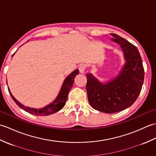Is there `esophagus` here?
<instances>
[{
	"label": "esophagus",
	"mask_w": 156,
	"mask_h": 156,
	"mask_svg": "<svg viewBox=\"0 0 156 156\" xmlns=\"http://www.w3.org/2000/svg\"><path fill=\"white\" fill-rule=\"evenodd\" d=\"M86 68H87V65L84 64H82L80 66H79V72H80L81 74H83Z\"/></svg>",
	"instance_id": "obj_1"
}]
</instances>
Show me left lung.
<instances>
[{"instance_id":"8db88e82","label":"left lung","mask_w":156,"mask_h":156,"mask_svg":"<svg viewBox=\"0 0 156 156\" xmlns=\"http://www.w3.org/2000/svg\"><path fill=\"white\" fill-rule=\"evenodd\" d=\"M112 41L120 44L126 61L122 70L113 80L102 84L87 74L88 99L91 107L105 113H114L133 105L140 95L144 80V68L136 46L117 34Z\"/></svg>"}]
</instances>
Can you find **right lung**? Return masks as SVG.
<instances>
[{"instance_id": "1", "label": "right lung", "mask_w": 156, "mask_h": 156, "mask_svg": "<svg viewBox=\"0 0 156 156\" xmlns=\"http://www.w3.org/2000/svg\"><path fill=\"white\" fill-rule=\"evenodd\" d=\"M78 73H79L78 69H76V70L72 72L71 74L65 79L64 84H63L61 90L59 92V93L55 100H54L51 102V103H50L48 106H46V107L44 108L36 109V108L25 107L24 105H23L22 104L20 103L19 101L16 100L15 97L12 95V94L11 93V92H10L9 89V94H11L12 98L13 99V101H15V103L20 108H21L23 110L29 112V113L37 115V116H47V115L54 114L55 112L61 110V109L64 107L66 102L68 99V95L69 92L72 87L73 83H74V78L76 77V76L78 74Z\"/></svg>"}]
</instances>
